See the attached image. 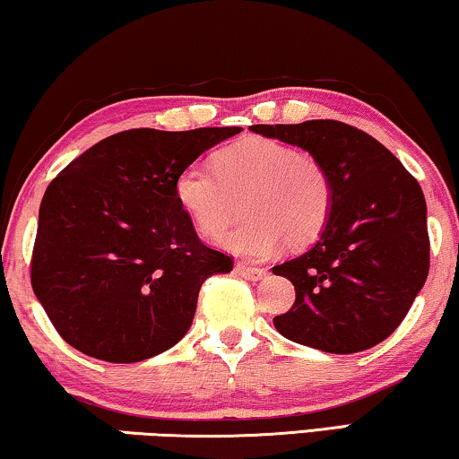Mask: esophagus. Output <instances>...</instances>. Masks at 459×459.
I'll return each instance as SVG.
<instances>
[{"mask_svg":"<svg viewBox=\"0 0 459 459\" xmlns=\"http://www.w3.org/2000/svg\"><path fill=\"white\" fill-rule=\"evenodd\" d=\"M236 271L248 281H260V279H264L266 274H269V273H266V269H258V266H248V264H238Z\"/></svg>","mask_w":459,"mask_h":459,"instance_id":"obj_1","label":"esophagus"}]
</instances>
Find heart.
Returning a JSON list of instances; mask_svg holds the SVG:
<instances>
[{"mask_svg": "<svg viewBox=\"0 0 459 459\" xmlns=\"http://www.w3.org/2000/svg\"><path fill=\"white\" fill-rule=\"evenodd\" d=\"M180 209L205 236H217L238 213L242 221L221 236V246L263 260L289 239L303 246L318 238L334 205V185L318 158L277 139L250 137L217 152L213 164L193 161L176 176Z\"/></svg>", "mask_w": 459, "mask_h": 459, "instance_id": "obj_1", "label": "heart"}]
</instances>
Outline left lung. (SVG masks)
I'll use <instances>...</instances> for the list:
<instances>
[{
  "mask_svg": "<svg viewBox=\"0 0 459 459\" xmlns=\"http://www.w3.org/2000/svg\"><path fill=\"white\" fill-rule=\"evenodd\" d=\"M250 131L309 152L334 185L318 242L273 266L295 287L293 306L274 316V328L336 355L376 347L406 318L429 274L427 203L417 178L377 139L341 121Z\"/></svg>",
  "mask_w": 459,
  "mask_h": 459,
  "instance_id": "obj_1",
  "label": "left lung"
}]
</instances>
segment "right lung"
<instances>
[{"label":"right lung","mask_w":459,"mask_h":459,"mask_svg":"<svg viewBox=\"0 0 459 459\" xmlns=\"http://www.w3.org/2000/svg\"><path fill=\"white\" fill-rule=\"evenodd\" d=\"M242 126L129 129L98 141L47 186L30 283L63 341L137 363L188 333L201 285L234 269L174 195L182 168Z\"/></svg>","instance_id":"right-lung-1"}]
</instances>
